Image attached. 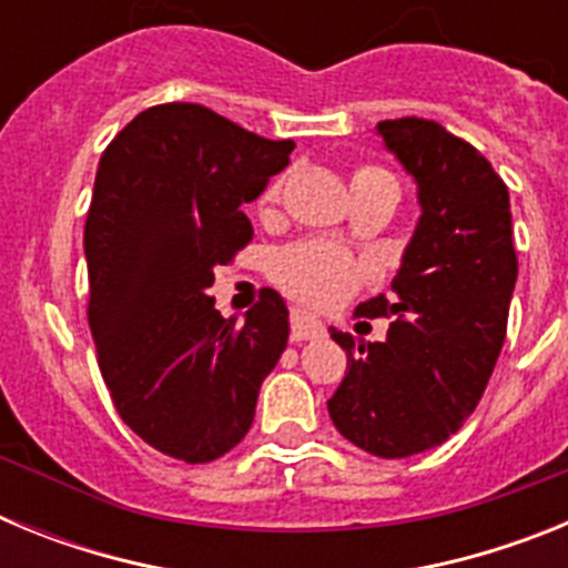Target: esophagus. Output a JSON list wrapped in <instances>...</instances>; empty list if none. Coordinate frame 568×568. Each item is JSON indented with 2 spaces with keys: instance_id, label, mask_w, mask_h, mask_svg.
<instances>
[{
  "instance_id": "34e87169",
  "label": "esophagus",
  "mask_w": 568,
  "mask_h": 568,
  "mask_svg": "<svg viewBox=\"0 0 568 568\" xmlns=\"http://www.w3.org/2000/svg\"><path fill=\"white\" fill-rule=\"evenodd\" d=\"M324 333H327V327H324V324H321V321L315 318L313 313L295 310L293 333H290V338H293V341H313V338H321Z\"/></svg>"
}]
</instances>
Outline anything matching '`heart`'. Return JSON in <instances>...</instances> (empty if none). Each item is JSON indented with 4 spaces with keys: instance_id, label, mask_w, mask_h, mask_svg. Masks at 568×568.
I'll use <instances>...</instances> for the list:
<instances>
[{
    "instance_id": "obj_1",
    "label": "heart",
    "mask_w": 568,
    "mask_h": 568,
    "mask_svg": "<svg viewBox=\"0 0 568 568\" xmlns=\"http://www.w3.org/2000/svg\"><path fill=\"white\" fill-rule=\"evenodd\" d=\"M375 173L373 168H361L355 175ZM353 175V179H355ZM281 193V179L267 184L261 193V204H275ZM275 278L295 293L298 298L313 304H338L346 295H353L364 281L366 267L349 250L329 244V241H301L293 247H284L273 258Z\"/></svg>"
}]
</instances>
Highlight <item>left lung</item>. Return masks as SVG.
Segmentation results:
<instances>
[{"label":"left lung","instance_id":"1","mask_svg":"<svg viewBox=\"0 0 568 568\" xmlns=\"http://www.w3.org/2000/svg\"><path fill=\"white\" fill-rule=\"evenodd\" d=\"M378 135L413 175L420 219L393 298L375 295L355 310L389 315L386 341L329 327L346 349V375L327 409L364 453L409 458L444 444L475 413L506 338L518 255L509 190L478 150L415 115L381 122Z\"/></svg>","mask_w":568,"mask_h":568}]
</instances>
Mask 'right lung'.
Segmentation results:
<instances>
[{
	"label": "right lung",
	"instance_id": "1",
	"mask_svg": "<svg viewBox=\"0 0 568 568\" xmlns=\"http://www.w3.org/2000/svg\"><path fill=\"white\" fill-rule=\"evenodd\" d=\"M293 148L173 102L135 115L99 162L84 224L99 366L124 424L184 464L241 444L287 349L290 310L275 290L239 327L210 287L213 270L253 241L241 204L264 193Z\"/></svg>",
	"mask_w": 568,
	"mask_h": 568
}]
</instances>
